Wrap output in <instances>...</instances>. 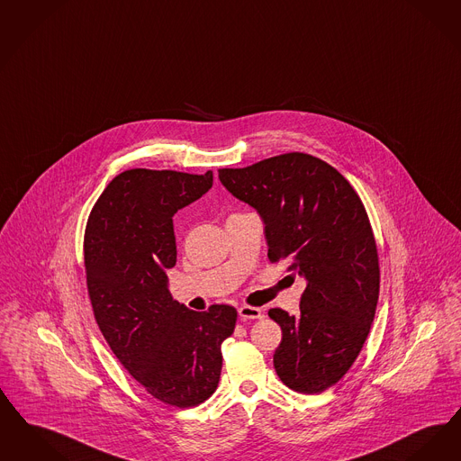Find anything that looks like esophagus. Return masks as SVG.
<instances>
[{"instance_id":"esophagus-1","label":"esophagus","mask_w":461,"mask_h":461,"mask_svg":"<svg viewBox=\"0 0 461 461\" xmlns=\"http://www.w3.org/2000/svg\"><path fill=\"white\" fill-rule=\"evenodd\" d=\"M239 315L243 321H247V319H260V317H264V312H262V309H258V307L241 305L239 309Z\"/></svg>"}]
</instances>
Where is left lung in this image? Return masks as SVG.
Returning <instances> with one entry per match:
<instances>
[{"label":"left lung","instance_id":"left-lung-1","mask_svg":"<svg viewBox=\"0 0 461 461\" xmlns=\"http://www.w3.org/2000/svg\"><path fill=\"white\" fill-rule=\"evenodd\" d=\"M218 171L258 209L269 260L307 279L298 315L269 311L283 331L275 368L290 389L322 393L350 370L375 315L381 273L367 211L338 169L305 152Z\"/></svg>","mask_w":461,"mask_h":461}]
</instances>
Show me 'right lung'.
Masks as SVG:
<instances>
[{"mask_svg":"<svg viewBox=\"0 0 461 461\" xmlns=\"http://www.w3.org/2000/svg\"><path fill=\"white\" fill-rule=\"evenodd\" d=\"M212 186V171L133 167L94 203L84 264L94 317L111 350L150 396L166 405L203 403L221 375V345L237 309L195 312L173 300L165 269L176 264L173 216Z\"/></svg>","mask_w":461,"mask_h":461,"instance_id":"right-lung-1","label":"right lung"}]
</instances>
